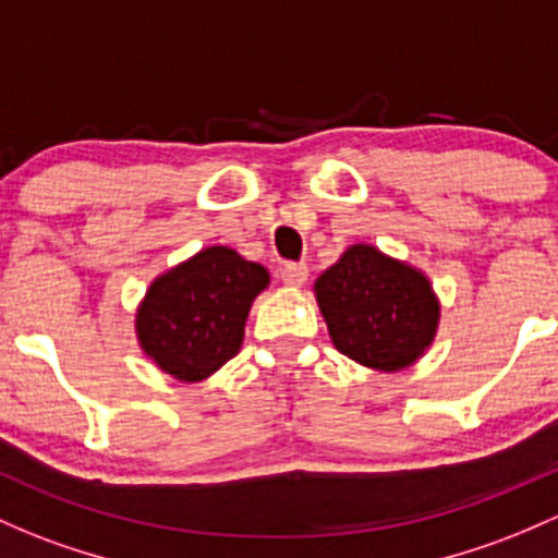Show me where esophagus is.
<instances>
[{"label":"esophagus","instance_id":"obj_1","mask_svg":"<svg viewBox=\"0 0 558 558\" xmlns=\"http://www.w3.org/2000/svg\"><path fill=\"white\" fill-rule=\"evenodd\" d=\"M307 278H310L307 264H286V267L280 269V280H283L289 289H302V286L307 283Z\"/></svg>","mask_w":558,"mask_h":558}]
</instances>
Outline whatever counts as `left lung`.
<instances>
[{"label": "left lung", "instance_id": "left-lung-1", "mask_svg": "<svg viewBox=\"0 0 558 558\" xmlns=\"http://www.w3.org/2000/svg\"><path fill=\"white\" fill-rule=\"evenodd\" d=\"M313 291L333 348L374 372H403L436 342L441 302L430 278L377 245L344 248Z\"/></svg>", "mask_w": 558, "mask_h": 558}]
</instances>
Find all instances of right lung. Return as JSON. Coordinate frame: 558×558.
Here are the masks:
<instances>
[{
  "label": "right lung",
  "instance_id": "add662e5",
  "mask_svg": "<svg viewBox=\"0 0 558 558\" xmlns=\"http://www.w3.org/2000/svg\"><path fill=\"white\" fill-rule=\"evenodd\" d=\"M267 286L259 262L208 245L151 280L133 320L138 348L179 383H203L240 353L251 304Z\"/></svg>",
  "mask_w": 558,
  "mask_h": 558
}]
</instances>
